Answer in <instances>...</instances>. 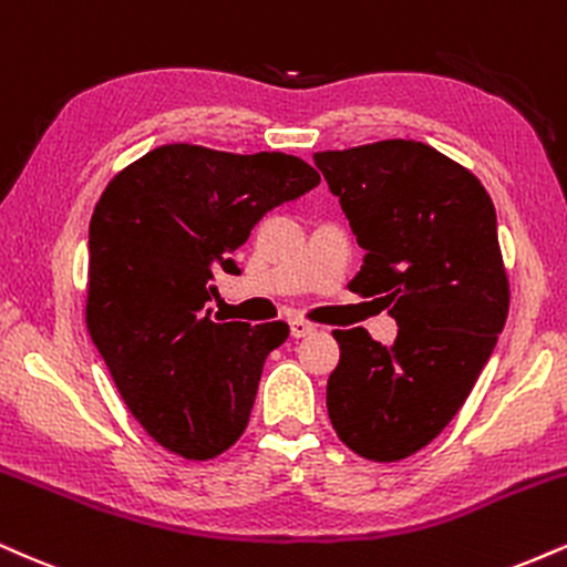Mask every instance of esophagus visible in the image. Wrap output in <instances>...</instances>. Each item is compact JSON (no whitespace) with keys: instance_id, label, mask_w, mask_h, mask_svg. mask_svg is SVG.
Wrapping results in <instances>:
<instances>
[{"instance_id":"obj_1","label":"esophagus","mask_w":567,"mask_h":567,"mask_svg":"<svg viewBox=\"0 0 567 567\" xmlns=\"http://www.w3.org/2000/svg\"><path fill=\"white\" fill-rule=\"evenodd\" d=\"M289 326H291V337H297V339L316 334V329H318L316 323L302 321V318H295V321H289Z\"/></svg>"}]
</instances>
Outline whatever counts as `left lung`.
<instances>
[{
    "instance_id": "8db88e82",
    "label": "left lung",
    "mask_w": 567,
    "mask_h": 567,
    "mask_svg": "<svg viewBox=\"0 0 567 567\" xmlns=\"http://www.w3.org/2000/svg\"><path fill=\"white\" fill-rule=\"evenodd\" d=\"M312 158L365 251L350 289L398 321L390 348L361 326L334 331L326 409L350 451L398 462L456 416L507 321L496 209L470 169L416 140Z\"/></svg>"
}]
</instances>
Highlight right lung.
<instances>
[{
  "label": "right lung",
  "mask_w": 567,
  "mask_h": 567,
  "mask_svg": "<svg viewBox=\"0 0 567 567\" xmlns=\"http://www.w3.org/2000/svg\"><path fill=\"white\" fill-rule=\"evenodd\" d=\"M321 175L286 153L172 143L111 179L90 219L86 329L143 430L206 462L241 437L265 358L289 326L217 323V272L272 206Z\"/></svg>",
  "instance_id": "obj_1"
}]
</instances>
